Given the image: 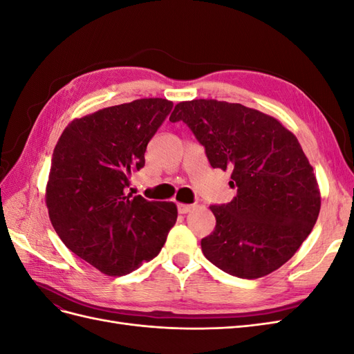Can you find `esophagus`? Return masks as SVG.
<instances>
[{
    "label": "esophagus",
    "mask_w": 354,
    "mask_h": 354,
    "mask_svg": "<svg viewBox=\"0 0 354 354\" xmlns=\"http://www.w3.org/2000/svg\"><path fill=\"white\" fill-rule=\"evenodd\" d=\"M177 209H178L180 214H187V212L195 209V205H186V203H178Z\"/></svg>",
    "instance_id": "1"
}]
</instances>
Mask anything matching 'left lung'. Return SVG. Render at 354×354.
I'll use <instances>...</instances> for the list:
<instances>
[{
    "label": "left lung",
    "mask_w": 354,
    "mask_h": 354,
    "mask_svg": "<svg viewBox=\"0 0 354 354\" xmlns=\"http://www.w3.org/2000/svg\"><path fill=\"white\" fill-rule=\"evenodd\" d=\"M183 121L205 149L212 168L232 171L229 203L211 205L216 229L201 241L218 269L257 279L279 269L312 232L320 209L317 181L297 137L274 118L241 103H178Z\"/></svg>",
    "instance_id": "1"
}]
</instances>
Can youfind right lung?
I'll return each mask as SVG.
<instances>
[{
	"instance_id": "right-lung-1",
	"label": "right lung",
	"mask_w": 354,
	"mask_h": 354,
	"mask_svg": "<svg viewBox=\"0 0 354 354\" xmlns=\"http://www.w3.org/2000/svg\"><path fill=\"white\" fill-rule=\"evenodd\" d=\"M171 109L165 99L102 109L72 121L53 152L46 195L53 227L104 274L122 276L155 259L176 224V203L127 194Z\"/></svg>"
}]
</instances>
